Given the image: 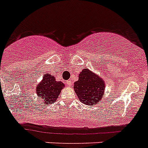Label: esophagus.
<instances>
[{
  "instance_id": "34e87169",
  "label": "esophagus",
  "mask_w": 148,
  "mask_h": 148,
  "mask_svg": "<svg viewBox=\"0 0 148 148\" xmlns=\"http://www.w3.org/2000/svg\"><path fill=\"white\" fill-rule=\"evenodd\" d=\"M66 83H67V84L68 85V86H71L72 81L71 80H68V81H67V82H66Z\"/></svg>"
}]
</instances>
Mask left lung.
I'll use <instances>...</instances> for the list:
<instances>
[{
  "label": "left lung",
  "mask_w": 148,
  "mask_h": 148,
  "mask_svg": "<svg viewBox=\"0 0 148 148\" xmlns=\"http://www.w3.org/2000/svg\"><path fill=\"white\" fill-rule=\"evenodd\" d=\"M74 89L80 101L85 105L93 106L102 99L105 91L103 78L89 69H84L78 75V81L74 83Z\"/></svg>",
  "instance_id": "left-lung-1"
}]
</instances>
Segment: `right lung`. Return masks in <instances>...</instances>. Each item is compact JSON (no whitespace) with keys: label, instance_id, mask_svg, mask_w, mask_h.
Here are the masks:
<instances>
[{"label":"right lung","instance_id":"obj_1","mask_svg":"<svg viewBox=\"0 0 148 148\" xmlns=\"http://www.w3.org/2000/svg\"><path fill=\"white\" fill-rule=\"evenodd\" d=\"M64 87V84L56 81L53 75L45 74L41 82L36 86V94L45 104H51L57 100Z\"/></svg>","mask_w":148,"mask_h":148}]
</instances>
